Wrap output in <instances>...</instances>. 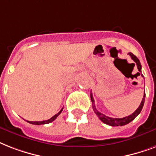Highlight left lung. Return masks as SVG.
Segmentation results:
<instances>
[{
    "mask_svg": "<svg viewBox=\"0 0 156 156\" xmlns=\"http://www.w3.org/2000/svg\"><path fill=\"white\" fill-rule=\"evenodd\" d=\"M129 54L130 57H131V58H132L133 60L136 62L138 71H139L140 72H142V65H141V63H140L139 59L137 58V57L135 56L134 54H133L132 53H129ZM138 73H139V72H138ZM145 96H146V94H144V95H143V98H142L141 104H140L138 108H137V109L136 110L133 114H131L130 115H129V116L124 117V118H112V117L107 116V115L102 114L101 112H99L97 109H96V107H95V105H94V100L93 95H92V94L91 95H90V97H91V101L92 102H93V104H94L93 105V108H94V111L95 114L97 115L98 116V118H99V119L103 122V123H105L106 124H108V125H110V126H123V125H125V124H129V123H130L131 121H133V119H134L135 118H136V117L140 114V112H141V111H142V107H143V105H144Z\"/></svg>",
    "mask_w": 156,
    "mask_h": 156,
    "instance_id": "8db88e82",
    "label": "left lung"
}]
</instances>
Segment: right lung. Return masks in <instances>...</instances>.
I'll return each mask as SVG.
<instances>
[{"mask_svg": "<svg viewBox=\"0 0 156 156\" xmlns=\"http://www.w3.org/2000/svg\"><path fill=\"white\" fill-rule=\"evenodd\" d=\"M62 109H63V107L62 108L61 111L58 112V113H57L56 115H54V116L51 117L50 119H47V120H43V121H27L28 123H30V124H36V125H41V124H49V123H51V122H53L54 120V119H56L57 117L59 115H60V113L62 112Z\"/></svg>", "mask_w": 156, "mask_h": 156, "instance_id": "obj_1", "label": "right lung"}]
</instances>
